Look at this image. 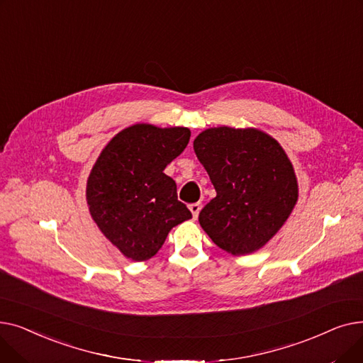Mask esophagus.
<instances>
[{"label": "esophagus", "instance_id": "esophagus-1", "mask_svg": "<svg viewBox=\"0 0 363 363\" xmlns=\"http://www.w3.org/2000/svg\"><path fill=\"white\" fill-rule=\"evenodd\" d=\"M189 211H191L193 218H194V219H197V216H199V213H200V211H201V204H200V203H193V204H189Z\"/></svg>", "mask_w": 363, "mask_h": 363}]
</instances>
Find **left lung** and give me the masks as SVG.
I'll use <instances>...</instances> for the list:
<instances>
[{"label":"left lung","instance_id":"8db88e82","mask_svg":"<svg viewBox=\"0 0 363 363\" xmlns=\"http://www.w3.org/2000/svg\"><path fill=\"white\" fill-rule=\"evenodd\" d=\"M197 159L216 189L199 215L204 233L234 256L257 252L291 215L298 199L284 148L255 128H208L194 140Z\"/></svg>","mask_w":363,"mask_h":363}]
</instances>
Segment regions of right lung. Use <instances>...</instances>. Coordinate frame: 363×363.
<instances>
[{
    "label": "right lung",
    "instance_id": "1",
    "mask_svg": "<svg viewBox=\"0 0 363 363\" xmlns=\"http://www.w3.org/2000/svg\"><path fill=\"white\" fill-rule=\"evenodd\" d=\"M189 137L188 128L137 123L114 135L95 162L86 182L89 213L125 257L148 260L172 228L193 218L163 172Z\"/></svg>",
    "mask_w": 363,
    "mask_h": 363
}]
</instances>
